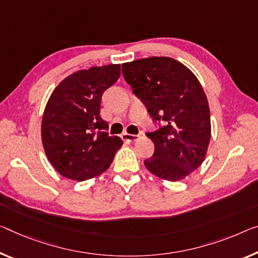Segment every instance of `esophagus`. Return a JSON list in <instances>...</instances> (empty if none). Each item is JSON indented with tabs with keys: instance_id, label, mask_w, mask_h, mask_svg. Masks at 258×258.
Wrapping results in <instances>:
<instances>
[{
	"instance_id": "esophagus-1",
	"label": "esophagus",
	"mask_w": 258,
	"mask_h": 258,
	"mask_svg": "<svg viewBox=\"0 0 258 258\" xmlns=\"http://www.w3.org/2000/svg\"><path fill=\"white\" fill-rule=\"evenodd\" d=\"M141 138L140 135H132V134H123L122 135V140L125 142H136Z\"/></svg>"
}]
</instances>
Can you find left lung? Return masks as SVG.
I'll list each match as a JSON object with an SVG mask.
<instances>
[{"mask_svg":"<svg viewBox=\"0 0 258 258\" xmlns=\"http://www.w3.org/2000/svg\"><path fill=\"white\" fill-rule=\"evenodd\" d=\"M122 74L154 123H164L146 133L154 153L145 167L160 179H184L203 162L211 137L210 108L200 82L181 62L165 56L123 63Z\"/></svg>","mask_w":258,"mask_h":258,"instance_id":"obj_1","label":"left lung"}]
</instances>
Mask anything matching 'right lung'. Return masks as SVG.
<instances>
[{
    "mask_svg": "<svg viewBox=\"0 0 258 258\" xmlns=\"http://www.w3.org/2000/svg\"><path fill=\"white\" fill-rule=\"evenodd\" d=\"M120 77V64L93 67L62 81L43 112L41 138L48 160L62 176L85 181L109 167L123 142L109 136L100 116L101 97Z\"/></svg>",
    "mask_w": 258,
    "mask_h": 258,
    "instance_id": "1",
    "label": "right lung"
}]
</instances>
